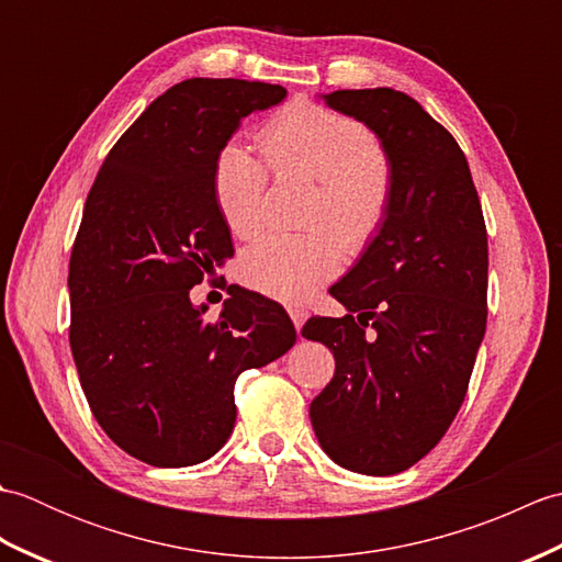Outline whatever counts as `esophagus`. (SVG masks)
<instances>
[{"label":"esophagus","instance_id":"1","mask_svg":"<svg viewBox=\"0 0 562 562\" xmlns=\"http://www.w3.org/2000/svg\"><path fill=\"white\" fill-rule=\"evenodd\" d=\"M290 316H292V321H294V328H296V333H300V330H302V326L306 324L308 312H306V308H302V306H290Z\"/></svg>","mask_w":562,"mask_h":562}]
</instances>
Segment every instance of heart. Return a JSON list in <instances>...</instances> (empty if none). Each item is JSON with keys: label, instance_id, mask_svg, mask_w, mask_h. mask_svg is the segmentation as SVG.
<instances>
[{"label": "heart", "instance_id": "heart-1", "mask_svg": "<svg viewBox=\"0 0 562 562\" xmlns=\"http://www.w3.org/2000/svg\"><path fill=\"white\" fill-rule=\"evenodd\" d=\"M260 147L274 171L318 181L312 232H268L241 256L250 288L282 302H304L342 266V244L360 250L384 224L391 164L367 125L314 101H294L262 125ZM212 190L224 222L238 236L258 232L268 214V169L241 142L224 145L212 166Z\"/></svg>", "mask_w": 562, "mask_h": 562}]
</instances>
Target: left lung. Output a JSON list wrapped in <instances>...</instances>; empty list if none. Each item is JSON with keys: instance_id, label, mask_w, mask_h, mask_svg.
<instances>
[{"instance_id": "8db88e82", "label": "left lung", "mask_w": 562, "mask_h": 562, "mask_svg": "<svg viewBox=\"0 0 562 562\" xmlns=\"http://www.w3.org/2000/svg\"><path fill=\"white\" fill-rule=\"evenodd\" d=\"M318 99L372 130L393 186L381 229L330 288L348 314L302 328L336 357L308 415L342 469L393 475L435 449L469 389L487 318L483 210L457 139L408 93Z\"/></svg>"}]
</instances>
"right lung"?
<instances>
[{"label":"right lung","mask_w":562,"mask_h":562,"mask_svg":"<svg viewBox=\"0 0 562 562\" xmlns=\"http://www.w3.org/2000/svg\"><path fill=\"white\" fill-rule=\"evenodd\" d=\"M280 83L186 79L147 105L105 157L69 258V345L91 413L130 457L181 469L214 457L236 423L234 384L288 352V312L236 288L220 321L190 302L234 256L212 190L217 151Z\"/></svg>","instance_id":"right-lung-1"}]
</instances>
